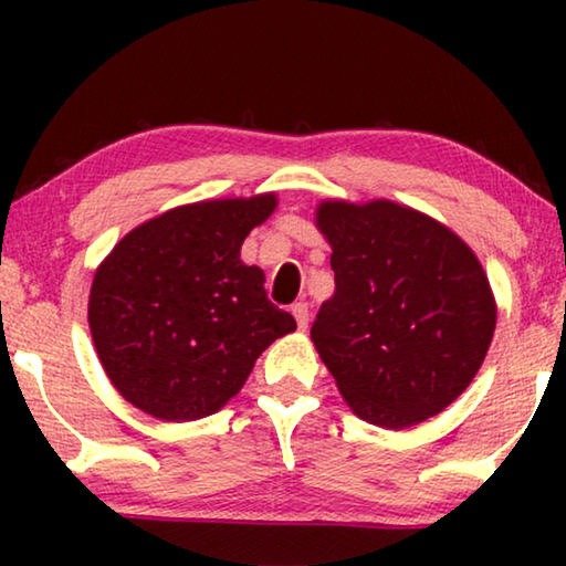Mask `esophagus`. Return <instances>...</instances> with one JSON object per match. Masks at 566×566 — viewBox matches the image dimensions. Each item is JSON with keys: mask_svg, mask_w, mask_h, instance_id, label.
I'll return each mask as SVG.
<instances>
[{"mask_svg": "<svg viewBox=\"0 0 566 566\" xmlns=\"http://www.w3.org/2000/svg\"><path fill=\"white\" fill-rule=\"evenodd\" d=\"M291 314L296 316L298 329H306L308 327V304H304V301H296V304L291 306Z\"/></svg>", "mask_w": 566, "mask_h": 566, "instance_id": "obj_1", "label": "esophagus"}]
</instances>
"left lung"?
Returning a JSON list of instances; mask_svg holds the SVG:
<instances>
[{"label":"left lung","instance_id":"obj_1","mask_svg":"<svg viewBox=\"0 0 566 566\" xmlns=\"http://www.w3.org/2000/svg\"><path fill=\"white\" fill-rule=\"evenodd\" d=\"M314 216L335 296L312 343L347 407L386 430L440 415L492 345L497 304L482 262L446 223L386 198H327Z\"/></svg>","mask_w":566,"mask_h":566}]
</instances>
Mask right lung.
<instances>
[{"mask_svg": "<svg viewBox=\"0 0 566 566\" xmlns=\"http://www.w3.org/2000/svg\"><path fill=\"white\" fill-rule=\"evenodd\" d=\"M275 192L177 206L130 229L92 277V343L115 391L165 422L216 415L296 319L270 304L242 242Z\"/></svg>", "mask_w": 566, "mask_h": 566, "instance_id": "1", "label": "right lung"}]
</instances>
